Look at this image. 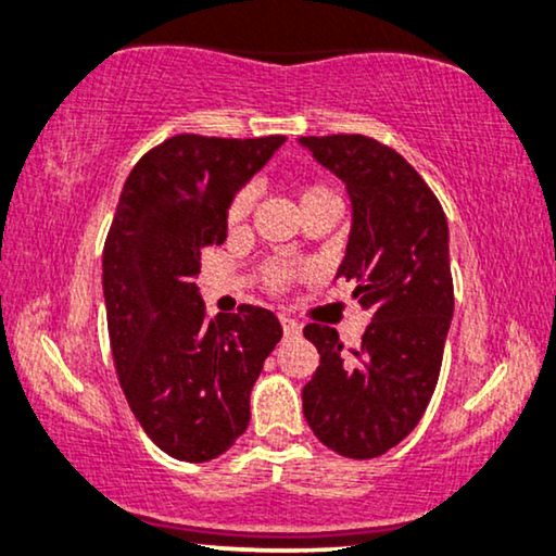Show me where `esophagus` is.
Returning <instances> with one entry per match:
<instances>
[{
	"instance_id": "obj_1",
	"label": "esophagus",
	"mask_w": 556,
	"mask_h": 556,
	"mask_svg": "<svg viewBox=\"0 0 556 556\" xmlns=\"http://www.w3.org/2000/svg\"><path fill=\"white\" fill-rule=\"evenodd\" d=\"M279 323H282V333H285V336H298V333H300L298 323L290 320V318H285V315H282V318H279Z\"/></svg>"
}]
</instances>
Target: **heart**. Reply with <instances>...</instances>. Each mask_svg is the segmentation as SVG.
<instances>
[{
	"label": "heart",
	"mask_w": 556,
	"mask_h": 556,
	"mask_svg": "<svg viewBox=\"0 0 556 556\" xmlns=\"http://www.w3.org/2000/svg\"><path fill=\"white\" fill-rule=\"evenodd\" d=\"M315 202H339V200H336L333 189L326 187V185H318V181H315V185H307L305 189H302L300 205H302V210H305V207L315 205ZM249 210H251V192H249V189H241V192H238L233 200H230V205L226 210L228 226L230 228L241 226V223L245 220V215H249ZM302 274H305V266H300V264L269 262V264L262 266V282H264L266 290L282 292L287 285L294 282V279L302 277Z\"/></svg>",
	"instance_id": "obj_1"
}]
</instances>
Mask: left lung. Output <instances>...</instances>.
Returning <instances> with one entry per match:
<instances>
[{"instance_id": "left-lung-1", "label": "left lung", "mask_w": 556, "mask_h": 556, "mask_svg": "<svg viewBox=\"0 0 556 556\" xmlns=\"http://www.w3.org/2000/svg\"><path fill=\"white\" fill-rule=\"evenodd\" d=\"M300 143L349 189L354 220L336 277L371 311L362 346L343 351L333 328L311 323L320 367L302 390L313 433L349 459L397 446L439 382L454 282L441 202L395 149L367 136H307Z\"/></svg>"}]
</instances>
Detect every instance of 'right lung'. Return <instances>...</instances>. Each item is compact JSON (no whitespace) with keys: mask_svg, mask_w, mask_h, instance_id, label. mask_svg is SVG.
Segmentation results:
<instances>
[{"mask_svg":"<svg viewBox=\"0 0 556 556\" xmlns=\"http://www.w3.org/2000/svg\"><path fill=\"white\" fill-rule=\"evenodd\" d=\"M285 136L181 132L132 166L104 241L102 287L112 359L132 416L161 452L210 462L251 418V388L282 326L241 305L210 320L194 279L226 241V210Z\"/></svg>","mask_w":556,"mask_h":556,"instance_id":"add662e5","label":"right lung"}]
</instances>
